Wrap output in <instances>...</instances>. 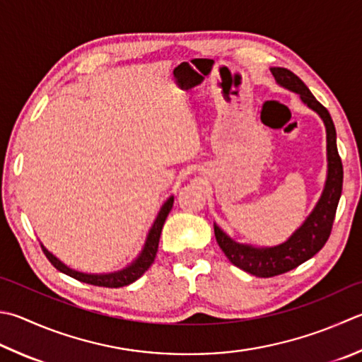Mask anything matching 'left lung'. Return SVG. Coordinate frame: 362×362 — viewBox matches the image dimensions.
I'll use <instances>...</instances> for the list:
<instances>
[{
    "instance_id": "left-lung-1",
    "label": "left lung",
    "mask_w": 362,
    "mask_h": 362,
    "mask_svg": "<svg viewBox=\"0 0 362 362\" xmlns=\"http://www.w3.org/2000/svg\"><path fill=\"white\" fill-rule=\"evenodd\" d=\"M271 72L279 85L298 93L304 104L322 117L326 126V141H328V180H326L322 199L308 217V221L293 233L288 241L276 245V247L255 249L252 245L238 244L230 240L217 225H214L216 241L225 257L238 268L257 277H274L284 274V272L298 268L299 264L308 262L317 252L322 250L331 235L344 182L342 159H340L337 151L336 127H334L329 112L320 104L296 74L285 69V67H272Z\"/></svg>"
}]
</instances>
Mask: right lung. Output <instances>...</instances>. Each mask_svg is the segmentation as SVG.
<instances>
[{"label": "right lung", "instance_id": "add662e5", "mask_svg": "<svg viewBox=\"0 0 362 362\" xmlns=\"http://www.w3.org/2000/svg\"><path fill=\"white\" fill-rule=\"evenodd\" d=\"M172 206H173V197H170V199L165 203H163V206L160 208L159 216H158V219L154 221L153 228L149 230L145 249L141 250L140 257L131 266H129V268L122 269V271L112 272V274H83V272H78V271H74L71 268H67V266L61 263L58 258H54L49 250L44 249V254L58 271L64 272V274L71 276L74 279H77V281H80V282L96 285V287H107V288L124 287V285H129V284L137 281L139 277L145 274L149 266L153 264L156 254H158L160 231H162L163 223H165L168 213L172 211Z\"/></svg>", "mask_w": 362, "mask_h": 362}]
</instances>
